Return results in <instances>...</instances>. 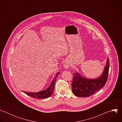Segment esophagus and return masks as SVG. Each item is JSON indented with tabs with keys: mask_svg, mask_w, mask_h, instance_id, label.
Wrapping results in <instances>:
<instances>
[{
	"mask_svg": "<svg viewBox=\"0 0 122 122\" xmlns=\"http://www.w3.org/2000/svg\"><path fill=\"white\" fill-rule=\"evenodd\" d=\"M64 67L65 68H68L69 67L71 66V64L70 63H69L67 62H66L64 63Z\"/></svg>",
	"mask_w": 122,
	"mask_h": 122,
	"instance_id": "1",
	"label": "esophagus"
}]
</instances>
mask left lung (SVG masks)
I'll use <instances>...</instances> for the list:
<instances>
[{"label": "left lung", "instance_id": "1", "mask_svg": "<svg viewBox=\"0 0 122 122\" xmlns=\"http://www.w3.org/2000/svg\"><path fill=\"white\" fill-rule=\"evenodd\" d=\"M109 66V59L108 57L102 73L95 79L82 76L78 72L74 73L72 83L73 94L79 97H88L103 87L108 79Z\"/></svg>", "mask_w": 122, "mask_h": 122}]
</instances>
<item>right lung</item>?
<instances>
[{
    "label": "right lung",
    "instance_id": "obj_1",
    "mask_svg": "<svg viewBox=\"0 0 122 122\" xmlns=\"http://www.w3.org/2000/svg\"><path fill=\"white\" fill-rule=\"evenodd\" d=\"M59 74V72H58L56 74L55 78L52 81L50 85L46 89L43 90L39 92H27L23 91L22 92L26 94L28 96L31 97H32L37 98H48L51 96L54 92V90L55 88V85L56 81V79L58 75Z\"/></svg>",
    "mask_w": 122,
    "mask_h": 122
}]
</instances>
